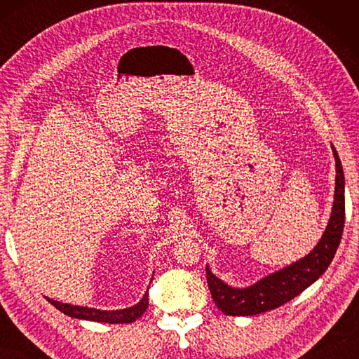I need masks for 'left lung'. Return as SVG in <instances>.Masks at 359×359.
Segmentation results:
<instances>
[{
	"label": "left lung",
	"mask_w": 359,
	"mask_h": 359,
	"mask_svg": "<svg viewBox=\"0 0 359 359\" xmlns=\"http://www.w3.org/2000/svg\"><path fill=\"white\" fill-rule=\"evenodd\" d=\"M332 149L334 160H337V187H334L333 210L329 225L313 251L248 288H233L224 284L207 266V282L211 297L217 309L225 315L253 316L284 306L313 284L319 276H323L327 266L333 261L341 242L342 230H344L346 202L344 171H342L339 156L333 144Z\"/></svg>",
	"instance_id": "left-lung-1"
}]
</instances>
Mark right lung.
I'll use <instances>...</instances> for the list:
<instances>
[{
  "instance_id": "add662e5",
  "label": "right lung",
  "mask_w": 359,
  "mask_h": 359,
  "mask_svg": "<svg viewBox=\"0 0 359 359\" xmlns=\"http://www.w3.org/2000/svg\"><path fill=\"white\" fill-rule=\"evenodd\" d=\"M53 307L62 311V313L77 318V319H88V321H97V323H106V324H129L134 323L135 319H139L148 309V292L143 294L142 301L135 306L123 309V310H97V309H88V307H79L71 306V304H62L57 301H52L49 297H46Z\"/></svg>"
}]
</instances>
